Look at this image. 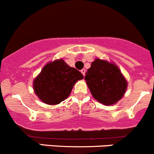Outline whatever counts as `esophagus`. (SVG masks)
Returning <instances> with one entry per match:
<instances>
[{
	"instance_id": "34e87169",
	"label": "esophagus",
	"mask_w": 154,
	"mask_h": 154,
	"mask_svg": "<svg viewBox=\"0 0 154 154\" xmlns=\"http://www.w3.org/2000/svg\"><path fill=\"white\" fill-rule=\"evenodd\" d=\"M85 71H86V70H85V69H82V70H81V72H82V74L84 75V76L85 75Z\"/></svg>"
}]
</instances>
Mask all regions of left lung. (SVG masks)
Here are the masks:
<instances>
[{"label":"left lung","instance_id":"1","mask_svg":"<svg viewBox=\"0 0 154 154\" xmlns=\"http://www.w3.org/2000/svg\"><path fill=\"white\" fill-rule=\"evenodd\" d=\"M85 80L93 97L105 106H111L122 99L128 83L115 63L96 58L88 69Z\"/></svg>","mask_w":154,"mask_h":154}]
</instances>
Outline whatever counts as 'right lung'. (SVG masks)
<instances>
[{"instance_id":"obj_1","label":"right lung","mask_w":154,"mask_h":154,"mask_svg":"<svg viewBox=\"0 0 154 154\" xmlns=\"http://www.w3.org/2000/svg\"><path fill=\"white\" fill-rule=\"evenodd\" d=\"M83 75L63 59L47 63L33 79V88L38 98L47 105H57L66 100Z\"/></svg>"}]
</instances>
